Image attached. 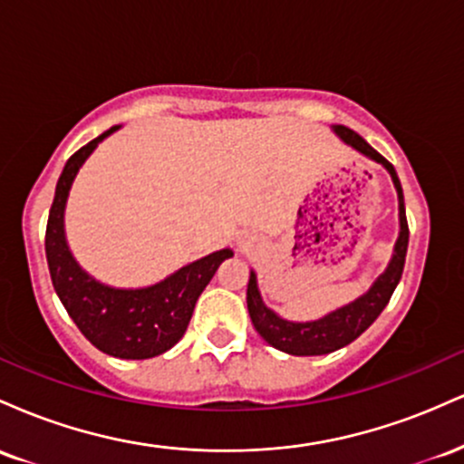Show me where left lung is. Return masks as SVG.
<instances>
[{
	"instance_id": "1",
	"label": "left lung",
	"mask_w": 464,
	"mask_h": 464,
	"mask_svg": "<svg viewBox=\"0 0 464 464\" xmlns=\"http://www.w3.org/2000/svg\"><path fill=\"white\" fill-rule=\"evenodd\" d=\"M334 132L344 143H349L351 148H355V150L364 154V157L382 163L388 169L399 196V237L391 264H388L384 273L377 276V281L369 287L366 295H362L360 299L349 303V305L340 307V310L310 323L285 321V318H281L279 314H275L270 307H266L262 295H259L257 276L250 270L246 290L250 321H253L257 334L262 335L270 347L290 355H324L332 353L335 349L347 347L349 343H353V340L364 334L366 329L375 323V318L384 312V307L388 305V301H391L399 279H401L403 264H406L410 231L406 220V205H403L401 183H399L395 168H392V163H388L375 148H371L369 143L362 140L358 132L347 129V126H334Z\"/></svg>"
}]
</instances>
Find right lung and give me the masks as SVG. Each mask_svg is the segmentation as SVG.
<instances>
[{
	"label": "right lung",
	"mask_w": 464,
	"mask_h": 464,
	"mask_svg": "<svg viewBox=\"0 0 464 464\" xmlns=\"http://www.w3.org/2000/svg\"><path fill=\"white\" fill-rule=\"evenodd\" d=\"M117 129L120 126H113L73 152L63 168L47 218L45 255L58 299L84 338L113 358L148 360L165 353L183 338L196 301L218 266L233 257V250H216L183 266L168 279L137 290L104 285L80 268L65 239V202L78 169L98 143Z\"/></svg>",
	"instance_id": "obj_1"
}]
</instances>
